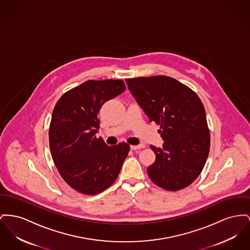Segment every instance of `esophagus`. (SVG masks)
I'll use <instances>...</instances> for the list:
<instances>
[{
  "label": "esophagus",
  "instance_id": "esophagus-1",
  "mask_svg": "<svg viewBox=\"0 0 250 250\" xmlns=\"http://www.w3.org/2000/svg\"><path fill=\"white\" fill-rule=\"evenodd\" d=\"M142 148H145V146H144V145H140V146H130V149L133 150V151L140 150V149H142Z\"/></svg>",
  "mask_w": 250,
  "mask_h": 250
}]
</instances>
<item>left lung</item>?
<instances>
[{
	"label": "left lung",
	"mask_w": 250,
	"mask_h": 250,
	"mask_svg": "<svg viewBox=\"0 0 250 250\" xmlns=\"http://www.w3.org/2000/svg\"><path fill=\"white\" fill-rule=\"evenodd\" d=\"M149 122L161 125L162 148L150 146L156 161L150 179L167 191L191 184L205 166L210 146L204 105L197 94L175 78L157 75L125 79Z\"/></svg>",
	"instance_id": "obj_1"
}]
</instances>
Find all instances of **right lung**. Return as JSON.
Returning a JSON list of instances; mask_svg holds the SVG:
<instances>
[{"label": "right lung", "instance_id": "add662e5", "mask_svg": "<svg viewBox=\"0 0 250 250\" xmlns=\"http://www.w3.org/2000/svg\"><path fill=\"white\" fill-rule=\"evenodd\" d=\"M125 89L123 80H88L65 92L56 104L49 127L51 155L64 181L93 195L116 180L129 145L108 146L97 138L98 113L106 101Z\"/></svg>", "mask_w": 250, "mask_h": 250}]
</instances>
